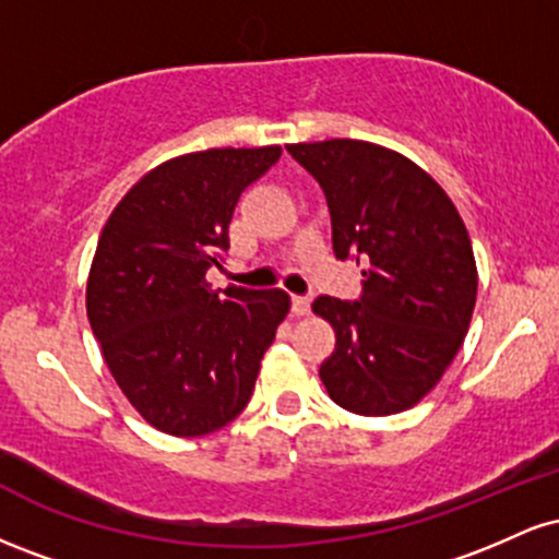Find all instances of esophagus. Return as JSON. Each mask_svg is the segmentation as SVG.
<instances>
[{"instance_id":"1","label":"esophagus","mask_w":559,"mask_h":559,"mask_svg":"<svg viewBox=\"0 0 559 559\" xmlns=\"http://www.w3.org/2000/svg\"><path fill=\"white\" fill-rule=\"evenodd\" d=\"M310 305H312L310 297H292L294 316H307V312H310Z\"/></svg>"}]
</instances>
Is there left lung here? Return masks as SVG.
I'll use <instances>...</instances> for the list:
<instances>
[{
	"label": "left lung",
	"instance_id": "8db88e82",
	"mask_svg": "<svg viewBox=\"0 0 559 559\" xmlns=\"http://www.w3.org/2000/svg\"><path fill=\"white\" fill-rule=\"evenodd\" d=\"M286 150L329 199L336 258L365 265L360 299L312 301L336 331L320 381L349 413L409 409L444 376L476 307L463 217L426 170L386 146L331 139Z\"/></svg>",
	"mask_w": 559,
	"mask_h": 559
}]
</instances>
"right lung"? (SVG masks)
Returning <instances> with one entry per match:
<instances>
[{
  "label": "right lung",
  "instance_id": "right-lung-1",
  "mask_svg": "<svg viewBox=\"0 0 559 559\" xmlns=\"http://www.w3.org/2000/svg\"><path fill=\"white\" fill-rule=\"evenodd\" d=\"M281 146L207 150L157 165L102 228L86 312L107 368L157 431L204 436L247 407L292 299L281 288L213 292L228 223Z\"/></svg>",
  "mask_w": 559,
  "mask_h": 559
}]
</instances>
